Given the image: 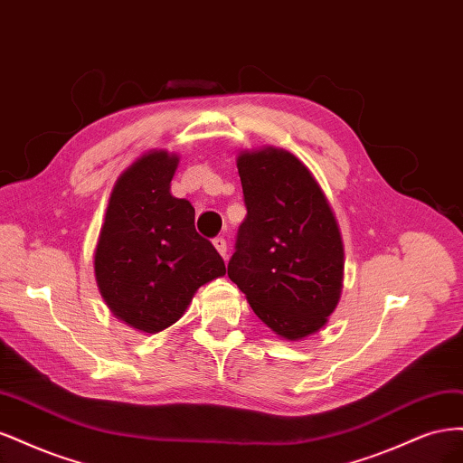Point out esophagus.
<instances>
[{
    "mask_svg": "<svg viewBox=\"0 0 463 463\" xmlns=\"http://www.w3.org/2000/svg\"><path fill=\"white\" fill-rule=\"evenodd\" d=\"M214 247H216V250L218 253L226 259L228 257V243H226V240H223V237H214Z\"/></svg>",
    "mask_w": 463,
    "mask_h": 463,
    "instance_id": "esophagus-1",
    "label": "esophagus"
}]
</instances>
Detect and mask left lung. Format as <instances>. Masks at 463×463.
<instances>
[{"instance_id":"8db88e82","label":"left lung","mask_w":463,"mask_h":463,"mask_svg":"<svg viewBox=\"0 0 463 463\" xmlns=\"http://www.w3.org/2000/svg\"><path fill=\"white\" fill-rule=\"evenodd\" d=\"M247 216L228 276L255 315L286 340L326 325L340 301L344 245L313 174L293 154L266 146L237 158Z\"/></svg>"}]
</instances>
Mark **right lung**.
<instances>
[{
    "label": "right lung",
    "mask_w": 463,
    "mask_h": 463,
    "mask_svg": "<svg viewBox=\"0 0 463 463\" xmlns=\"http://www.w3.org/2000/svg\"><path fill=\"white\" fill-rule=\"evenodd\" d=\"M179 158L154 150L116 181L94 253L109 311L156 334L172 326L194 291L226 274L214 245L194 230V208L170 193Z\"/></svg>",
    "instance_id": "right-lung-1"
}]
</instances>
